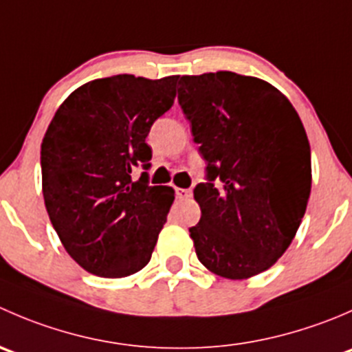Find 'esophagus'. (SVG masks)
I'll return each mask as SVG.
<instances>
[{
  "label": "esophagus",
  "instance_id": "obj_1",
  "mask_svg": "<svg viewBox=\"0 0 352 352\" xmlns=\"http://www.w3.org/2000/svg\"><path fill=\"white\" fill-rule=\"evenodd\" d=\"M175 192H177V197H179V199L192 197V190H190V189H175Z\"/></svg>",
  "mask_w": 352,
  "mask_h": 352
}]
</instances>
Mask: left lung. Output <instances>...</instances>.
<instances>
[{
    "instance_id": "obj_1",
    "label": "left lung",
    "mask_w": 352,
    "mask_h": 352,
    "mask_svg": "<svg viewBox=\"0 0 352 352\" xmlns=\"http://www.w3.org/2000/svg\"><path fill=\"white\" fill-rule=\"evenodd\" d=\"M179 85L208 162V182L194 189L201 219L189 228L197 258L233 281L261 274L293 242L310 197V143L300 116L261 78L218 71Z\"/></svg>"
}]
</instances>
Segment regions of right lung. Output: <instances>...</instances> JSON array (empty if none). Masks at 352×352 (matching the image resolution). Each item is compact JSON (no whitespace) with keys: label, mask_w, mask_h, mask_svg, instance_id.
I'll return each instance as SVG.
<instances>
[{"label":"right lung","mask_w":352,"mask_h":352,"mask_svg":"<svg viewBox=\"0 0 352 352\" xmlns=\"http://www.w3.org/2000/svg\"><path fill=\"white\" fill-rule=\"evenodd\" d=\"M179 76L117 74L88 81L59 105L41 144L42 194L63 247L100 278H126L150 262L175 199L150 186V127L173 105Z\"/></svg>","instance_id":"right-lung-1"}]
</instances>
